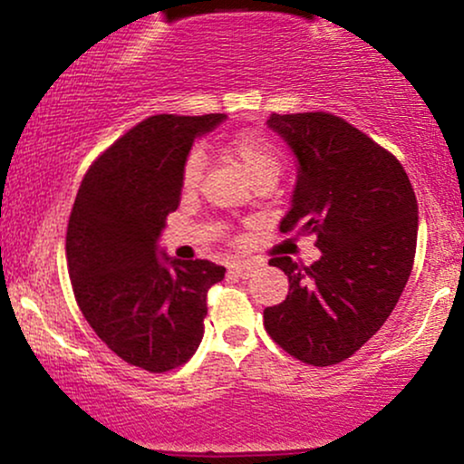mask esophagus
<instances>
[{
	"mask_svg": "<svg viewBox=\"0 0 464 464\" xmlns=\"http://www.w3.org/2000/svg\"><path fill=\"white\" fill-rule=\"evenodd\" d=\"M231 273H236L237 276H242V279H248V276L255 273V264H250V262H236V264H231Z\"/></svg>",
	"mask_w": 464,
	"mask_h": 464,
	"instance_id": "1",
	"label": "esophagus"
}]
</instances>
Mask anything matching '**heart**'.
<instances>
[{
  "label": "heart",
  "instance_id": "1",
  "mask_svg": "<svg viewBox=\"0 0 464 464\" xmlns=\"http://www.w3.org/2000/svg\"><path fill=\"white\" fill-rule=\"evenodd\" d=\"M225 154L233 163L239 165L250 183L257 185L264 180H273L276 183L281 169H284V154H281L276 143L266 137L264 132L257 130H242L236 137H231L225 146ZM202 177V154L198 150L189 152L185 159L183 174H180V183L185 191L198 188Z\"/></svg>",
  "mask_w": 464,
  "mask_h": 464
}]
</instances>
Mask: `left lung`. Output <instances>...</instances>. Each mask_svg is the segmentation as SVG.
Instances as JSON below:
<instances>
[{
  "label": "left lung",
  "mask_w": 464,
  "mask_h": 464,
  "mask_svg": "<svg viewBox=\"0 0 464 464\" xmlns=\"http://www.w3.org/2000/svg\"><path fill=\"white\" fill-rule=\"evenodd\" d=\"M296 157V185L281 231L314 233L321 259L273 257L285 301L264 310L281 349L312 366L351 358L380 332L412 273L419 207L403 165L332 113L268 120Z\"/></svg>",
  "instance_id": "left-lung-1"
}]
</instances>
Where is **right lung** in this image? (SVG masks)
Listing matches in <instances>:
<instances>
[{
    "label": "right lung",
    "mask_w": 464,
    "mask_h": 464,
    "mask_svg": "<svg viewBox=\"0 0 464 464\" xmlns=\"http://www.w3.org/2000/svg\"><path fill=\"white\" fill-rule=\"evenodd\" d=\"M225 120H143L95 159L69 216L67 268L80 312L117 358L143 371H172L196 353L207 290L225 279V266L159 253L191 143Z\"/></svg>",
    "instance_id": "obj_1"
}]
</instances>
